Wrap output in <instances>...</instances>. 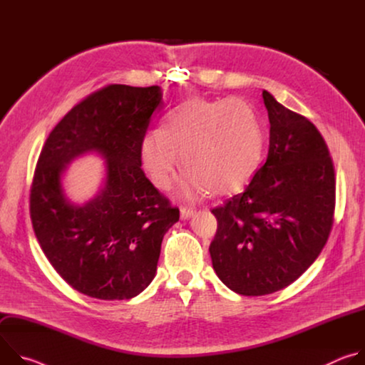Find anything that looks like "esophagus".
Returning <instances> with one entry per match:
<instances>
[{"label":"esophagus","instance_id":"1","mask_svg":"<svg viewBox=\"0 0 365 365\" xmlns=\"http://www.w3.org/2000/svg\"><path fill=\"white\" fill-rule=\"evenodd\" d=\"M195 212H196V210L193 206H180V218L183 221L192 218L195 215Z\"/></svg>","mask_w":365,"mask_h":365}]
</instances>
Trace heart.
<instances>
[{"instance_id": "b5f03b06", "label": "heart", "mask_w": 365, "mask_h": 365, "mask_svg": "<svg viewBox=\"0 0 365 365\" xmlns=\"http://www.w3.org/2000/svg\"><path fill=\"white\" fill-rule=\"evenodd\" d=\"M180 153L187 168L179 182L182 196L230 195L251 180L262 160V127L240 98L196 96L169 113L163 128L147 131L141 140V165L159 189L172 186Z\"/></svg>"}]
</instances>
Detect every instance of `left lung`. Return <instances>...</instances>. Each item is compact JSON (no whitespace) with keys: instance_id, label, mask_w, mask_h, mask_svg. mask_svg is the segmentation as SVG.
I'll use <instances>...</instances> for the list:
<instances>
[{"instance_id":"left-lung-1","label":"left lung","mask_w":365,"mask_h":365,"mask_svg":"<svg viewBox=\"0 0 365 365\" xmlns=\"http://www.w3.org/2000/svg\"><path fill=\"white\" fill-rule=\"evenodd\" d=\"M266 163L242 193L212 210L218 230L210 245L221 282L244 296L282 290L314 264L334 221L335 173L318 128L267 91Z\"/></svg>"}]
</instances>
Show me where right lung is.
I'll return each mask as SVG.
<instances>
[{
	"instance_id": "obj_1",
	"label": "right lung",
	"mask_w": 365,
	"mask_h": 365,
	"mask_svg": "<svg viewBox=\"0 0 365 365\" xmlns=\"http://www.w3.org/2000/svg\"><path fill=\"white\" fill-rule=\"evenodd\" d=\"M163 106L158 85H108L75 106L40 153L30 195L34 234L61 277L89 297L140 294L155 276L165 234L179 221L178 207L141 170V140ZM91 152L104 160V178L89 201L75 204L63 178Z\"/></svg>"
}]
</instances>
